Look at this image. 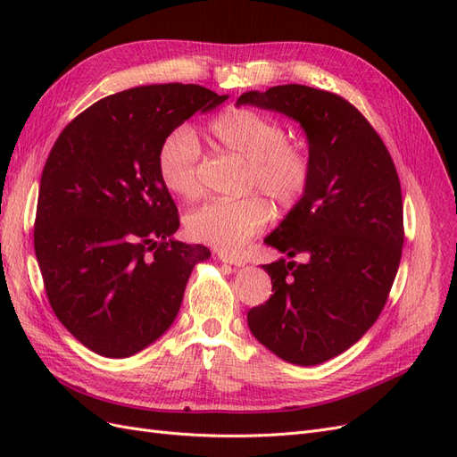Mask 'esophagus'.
Here are the masks:
<instances>
[{"mask_svg": "<svg viewBox=\"0 0 457 457\" xmlns=\"http://www.w3.org/2000/svg\"><path fill=\"white\" fill-rule=\"evenodd\" d=\"M219 259L223 262H228V265H234V267H242L245 265V259L240 257V255H234V253H227V252H219L217 253Z\"/></svg>", "mask_w": 457, "mask_h": 457, "instance_id": "esophagus-1", "label": "esophagus"}]
</instances>
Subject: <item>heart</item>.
Returning <instances> with one entry per match:
<instances>
[{
	"label": "heart",
	"instance_id": "1",
	"mask_svg": "<svg viewBox=\"0 0 457 457\" xmlns=\"http://www.w3.org/2000/svg\"><path fill=\"white\" fill-rule=\"evenodd\" d=\"M217 150L245 162L244 192H259L280 210H292L307 196L312 181L309 150L287 141V128L253 108H227L210 123ZM156 168L173 196L190 200L200 192V143L187 126L163 137ZM270 217L269 204L257 195L210 200L187 215L190 238L225 252H237Z\"/></svg>",
	"mask_w": 457,
	"mask_h": 457
}]
</instances>
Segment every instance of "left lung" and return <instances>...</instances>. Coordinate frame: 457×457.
I'll list each match as a JSON object with an SVG mask.
<instances>
[{
    "instance_id": "left-lung-1",
    "label": "left lung",
    "mask_w": 457,
    "mask_h": 457,
    "mask_svg": "<svg viewBox=\"0 0 457 457\" xmlns=\"http://www.w3.org/2000/svg\"><path fill=\"white\" fill-rule=\"evenodd\" d=\"M237 104L299 121L312 160L307 196L265 238L287 259L262 265L274 294L247 326L282 361L322 364L353 347L389 297L404 244L398 173L378 131L336 93L287 84Z\"/></svg>"
}]
</instances>
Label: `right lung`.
<instances>
[{
	"instance_id": "obj_1",
	"label": "right lung",
	"mask_w": 457,
	"mask_h": 457,
	"mask_svg": "<svg viewBox=\"0 0 457 457\" xmlns=\"http://www.w3.org/2000/svg\"><path fill=\"white\" fill-rule=\"evenodd\" d=\"M227 99L195 84L133 87L91 104L54 141L34 250L53 312L89 351L126 358L154 343L210 257L171 238L179 213L156 154L171 129Z\"/></svg>"
}]
</instances>
